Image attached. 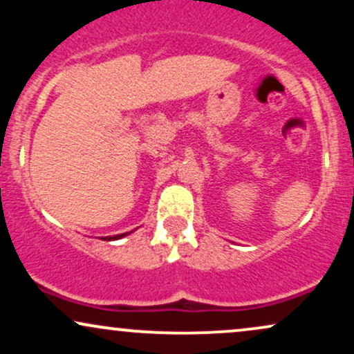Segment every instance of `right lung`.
I'll return each mask as SVG.
<instances>
[{"label": "right lung", "mask_w": 354, "mask_h": 354, "mask_svg": "<svg viewBox=\"0 0 354 354\" xmlns=\"http://www.w3.org/2000/svg\"><path fill=\"white\" fill-rule=\"evenodd\" d=\"M126 234H128V233H123V234H116V236H106V238H103V239H106V241H115V239H120V238H123V236H126Z\"/></svg>", "instance_id": "obj_1"}]
</instances>
